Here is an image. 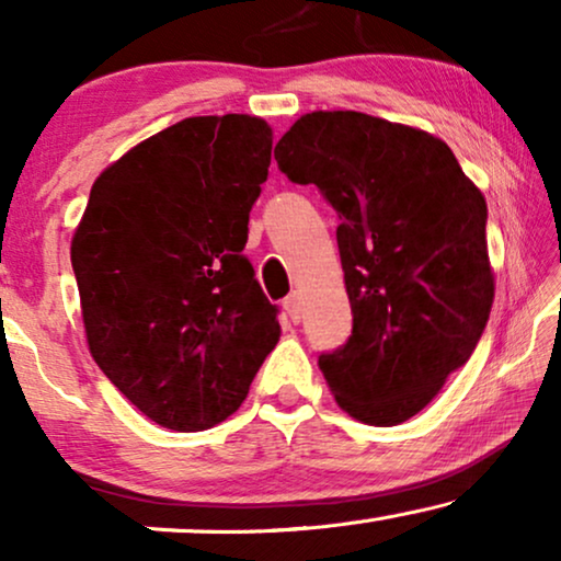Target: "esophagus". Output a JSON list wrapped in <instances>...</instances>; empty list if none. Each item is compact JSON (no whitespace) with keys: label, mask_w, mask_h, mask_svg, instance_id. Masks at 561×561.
Returning <instances> with one entry per match:
<instances>
[{"label":"esophagus","mask_w":561,"mask_h":561,"mask_svg":"<svg viewBox=\"0 0 561 561\" xmlns=\"http://www.w3.org/2000/svg\"><path fill=\"white\" fill-rule=\"evenodd\" d=\"M283 306H286V311H288V317H290V321H294V324H298V321H301V294H298V290H294V294H288V298L286 301H283Z\"/></svg>","instance_id":"obj_1"}]
</instances>
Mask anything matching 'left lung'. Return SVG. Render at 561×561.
<instances>
[{
	"mask_svg": "<svg viewBox=\"0 0 561 561\" xmlns=\"http://www.w3.org/2000/svg\"><path fill=\"white\" fill-rule=\"evenodd\" d=\"M275 160L340 217L352 334L321 352V373L350 416L403 424L485 332L495 296L485 198L439 137L363 112L304 114Z\"/></svg>",
	"mask_w": 561,
	"mask_h": 561,
	"instance_id": "8db88e82",
	"label": "left lung"
}]
</instances>
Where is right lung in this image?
<instances>
[{"label":"right lung","instance_id":"add662e5","mask_svg":"<svg viewBox=\"0 0 561 561\" xmlns=\"http://www.w3.org/2000/svg\"><path fill=\"white\" fill-rule=\"evenodd\" d=\"M273 133L248 114L188 117L99 175L71 242L91 357L173 432L240 409L280 336L242 255Z\"/></svg>","mask_w":561,"mask_h":561}]
</instances>
